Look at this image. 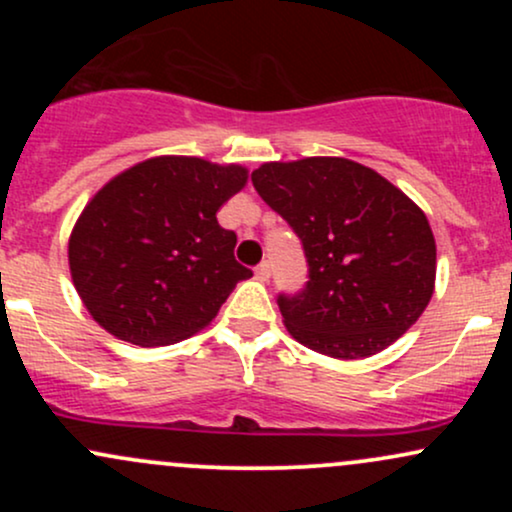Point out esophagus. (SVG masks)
<instances>
[{"mask_svg": "<svg viewBox=\"0 0 512 512\" xmlns=\"http://www.w3.org/2000/svg\"><path fill=\"white\" fill-rule=\"evenodd\" d=\"M269 276H272V267H269V262H262L260 267H255L257 281H269Z\"/></svg>", "mask_w": 512, "mask_h": 512, "instance_id": "esophagus-1", "label": "esophagus"}]
</instances>
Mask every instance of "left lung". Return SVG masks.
Listing matches in <instances>:
<instances>
[{
  "mask_svg": "<svg viewBox=\"0 0 512 512\" xmlns=\"http://www.w3.org/2000/svg\"><path fill=\"white\" fill-rule=\"evenodd\" d=\"M252 185L308 260L305 289L276 298L296 342L342 361L368 358L419 320L436 289V238L399 187L339 156L262 163Z\"/></svg>",
  "mask_w": 512,
  "mask_h": 512,
  "instance_id": "left-lung-1",
  "label": "left lung"
}]
</instances>
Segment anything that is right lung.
I'll use <instances>...</instances> for the list:
<instances>
[{"label": "right lung", "mask_w": 512, "mask_h": 512, "mask_svg": "<svg viewBox=\"0 0 512 512\" xmlns=\"http://www.w3.org/2000/svg\"><path fill=\"white\" fill-rule=\"evenodd\" d=\"M248 182L238 163L156 156L91 197L69 236V272L93 320L122 342L166 346L204 330L238 281V238L216 211Z\"/></svg>", "instance_id": "obj_1"}]
</instances>
